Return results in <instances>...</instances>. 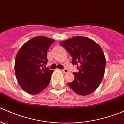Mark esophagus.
<instances>
[{"instance_id": "esophagus-1", "label": "esophagus", "mask_w": 124, "mask_h": 124, "mask_svg": "<svg viewBox=\"0 0 124 124\" xmlns=\"http://www.w3.org/2000/svg\"><path fill=\"white\" fill-rule=\"evenodd\" d=\"M68 70L67 69V68H64V69L62 70V72H64V73H67V72H68Z\"/></svg>"}]
</instances>
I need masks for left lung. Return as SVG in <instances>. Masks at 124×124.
<instances>
[{
	"instance_id": "8db88e82",
	"label": "left lung",
	"mask_w": 124,
	"mask_h": 124,
	"mask_svg": "<svg viewBox=\"0 0 124 124\" xmlns=\"http://www.w3.org/2000/svg\"><path fill=\"white\" fill-rule=\"evenodd\" d=\"M72 57L74 80L68 85L76 93L87 95L95 91L104 75L106 57L100 46L91 39L76 37L60 42Z\"/></svg>"
}]
</instances>
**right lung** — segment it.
Masks as SVG:
<instances>
[{"instance_id":"right-lung-1","label":"right lung","mask_w":124,"mask_h":124,"mask_svg":"<svg viewBox=\"0 0 124 124\" xmlns=\"http://www.w3.org/2000/svg\"><path fill=\"white\" fill-rule=\"evenodd\" d=\"M54 40L39 36L29 40L18 50L15 60L16 78L28 93L35 95L50 82L53 70L46 68L47 52Z\"/></svg>"}]
</instances>
